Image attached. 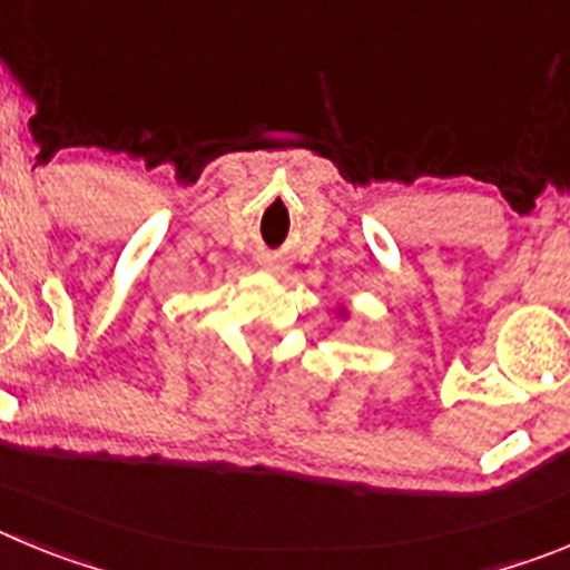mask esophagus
<instances>
[{
  "label": "esophagus",
  "instance_id": "esophagus-1",
  "mask_svg": "<svg viewBox=\"0 0 570 570\" xmlns=\"http://www.w3.org/2000/svg\"><path fill=\"white\" fill-rule=\"evenodd\" d=\"M262 268L268 271V274H285V265H282L279 259H274V256H265V259H262Z\"/></svg>",
  "mask_w": 570,
  "mask_h": 570
}]
</instances>
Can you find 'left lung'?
<instances>
[{
	"mask_svg": "<svg viewBox=\"0 0 570 570\" xmlns=\"http://www.w3.org/2000/svg\"><path fill=\"white\" fill-rule=\"evenodd\" d=\"M336 316H347V308H345V305H340V308H336Z\"/></svg>",
	"mask_w": 570,
	"mask_h": 570,
	"instance_id": "obj_1",
	"label": "left lung"
}]
</instances>
